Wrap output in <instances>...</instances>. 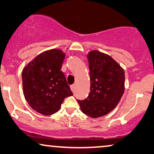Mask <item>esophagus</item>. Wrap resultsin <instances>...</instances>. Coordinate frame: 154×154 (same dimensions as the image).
<instances>
[{"instance_id": "obj_1", "label": "esophagus", "mask_w": 154, "mask_h": 154, "mask_svg": "<svg viewBox=\"0 0 154 154\" xmlns=\"http://www.w3.org/2000/svg\"><path fill=\"white\" fill-rule=\"evenodd\" d=\"M70 89H71V91H72V92L74 91V90H75V85H74V84H73V85H71L70 86Z\"/></svg>"}]
</instances>
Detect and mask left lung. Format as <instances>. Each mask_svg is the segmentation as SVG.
I'll list each match as a JSON object with an SVG mask.
<instances>
[{
    "instance_id": "8db88e82",
    "label": "left lung",
    "mask_w": 154,
    "mask_h": 154,
    "mask_svg": "<svg viewBox=\"0 0 154 154\" xmlns=\"http://www.w3.org/2000/svg\"><path fill=\"white\" fill-rule=\"evenodd\" d=\"M91 80L88 98L77 100L91 118L107 115L116 107L125 90V72L111 56L98 50L87 54Z\"/></svg>"
}]
</instances>
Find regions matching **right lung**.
I'll return each mask as SVG.
<instances>
[{
    "label": "right lung",
    "mask_w": 154,
    "mask_h": 154,
    "mask_svg": "<svg viewBox=\"0 0 154 154\" xmlns=\"http://www.w3.org/2000/svg\"><path fill=\"white\" fill-rule=\"evenodd\" d=\"M65 53L60 49L43 51L23 69V93L32 109L45 116L60 109L64 99L72 96L60 70Z\"/></svg>",
    "instance_id": "obj_1"
}]
</instances>
